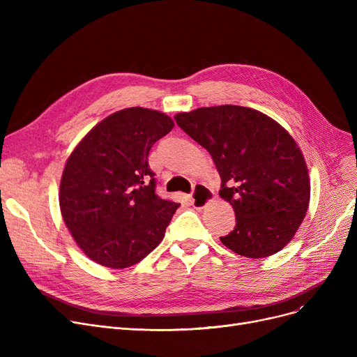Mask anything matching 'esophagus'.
<instances>
[{
  "label": "esophagus",
  "mask_w": 357,
  "mask_h": 357,
  "mask_svg": "<svg viewBox=\"0 0 357 357\" xmlns=\"http://www.w3.org/2000/svg\"><path fill=\"white\" fill-rule=\"evenodd\" d=\"M214 198V192L207 185L197 183L194 185V191L191 194V202L195 208H204Z\"/></svg>",
  "instance_id": "34e87169"
}]
</instances>
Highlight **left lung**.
I'll return each instance as SVG.
<instances>
[{"instance_id":"obj_1","label":"left lung","mask_w":357,"mask_h":357,"mask_svg":"<svg viewBox=\"0 0 357 357\" xmlns=\"http://www.w3.org/2000/svg\"><path fill=\"white\" fill-rule=\"evenodd\" d=\"M176 124L208 150L221 178L220 197L233 205L236 227L220 237L230 250L260 259L284 249L310 204L301 149L260 111L218 105L179 112Z\"/></svg>"}]
</instances>
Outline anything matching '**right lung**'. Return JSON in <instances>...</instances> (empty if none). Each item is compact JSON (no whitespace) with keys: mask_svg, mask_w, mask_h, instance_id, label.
Returning a JSON list of instances; mask_svg holds the SVG:
<instances>
[{"mask_svg":"<svg viewBox=\"0 0 357 357\" xmlns=\"http://www.w3.org/2000/svg\"><path fill=\"white\" fill-rule=\"evenodd\" d=\"M174 126L160 111L124 108L98 123L70 153L61 213L91 260L128 268L162 241L179 204L158 197L149 152Z\"/></svg>","mask_w":357,"mask_h":357,"instance_id":"1","label":"right lung"}]
</instances>
